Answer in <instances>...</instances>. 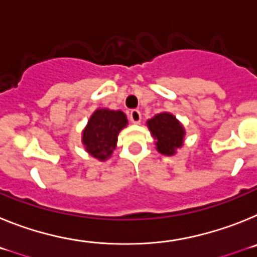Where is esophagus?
I'll return each instance as SVG.
<instances>
[{
  "label": "esophagus",
  "instance_id": "1",
  "mask_svg": "<svg viewBox=\"0 0 257 257\" xmlns=\"http://www.w3.org/2000/svg\"><path fill=\"white\" fill-rule=\"evenodd\" d=\"M128 118H130V121L133 123H140L142 122V113L138 109H134V110L130 112V114H128Z\"/></svg>",
  "mask_w": 257,
  "mask_h": 257
}]
</instances>
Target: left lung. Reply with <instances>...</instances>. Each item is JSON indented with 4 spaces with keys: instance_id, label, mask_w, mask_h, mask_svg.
Here are the masks:
<instances>
[{
    "instance_id": "8db88e82",
    "label": "left lung",
    "mask_w": 257,
    "mask_h": 257,
    "mask_svg": "<svg viewBox=\"0 0 257 257\" xmlns=\"http://www.w3.org/2000/svg\"><path fill=\"white\" fill-rule=\"evenodd\" d=\"M149 131L156 142V149L163 156H175L184 144L185 128L178 118L169 112H162L147 121Z\"/></svg>"
}]
</instances>
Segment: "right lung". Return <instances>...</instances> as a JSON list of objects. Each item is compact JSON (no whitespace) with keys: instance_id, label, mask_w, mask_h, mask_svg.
<instances>
[{"instance_id":"right-lung-1","label":"right lung","mask_w":257,"mask_h":257,"mask_svg":"<svg viewBox=\"0 0 257 257\" xmlns=\"http://www.w3.org/2000/svg\"><path fill=\"white\" fill-rule=\"evenodd\" d=\"M128 124L122 110L108 108L96 109L82 131V144L85 151L96 160L110 158L117 147L118 134Z\"/></svg>"}]
</instances>
